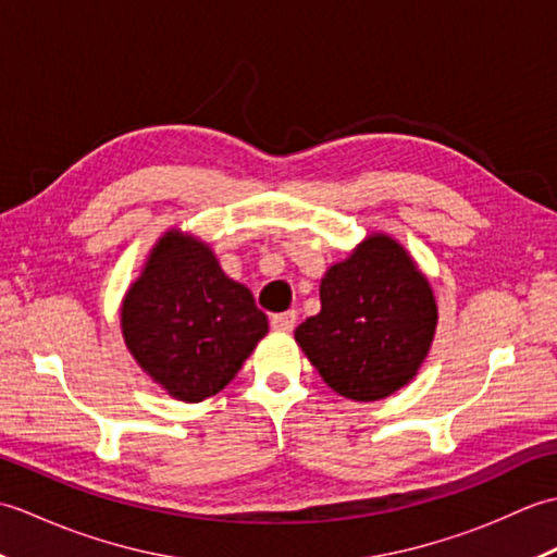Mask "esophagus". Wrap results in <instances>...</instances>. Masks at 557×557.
<instances>
[{
	"label": "esophagus",
	"mask_w": 557,
	"mask_h": 557,
	"mask_svg": "<svg viewBox=\"0 0 557 557\" xmlns=\"http://www.w3.org/2000/svg\"><path fill=\"white\" fill-rule=\"evenodd\" d=\"M272 330H280V333H292L294 325H297V311H285L270 318Z\"/></svg>",
	"instance_id": "1"
}]
</instances>
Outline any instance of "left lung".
Masks as SVG:
<instances>
[{
    "label": "left lung",
    "mask_w": 557,
    "mask_h": 557,
    "mask_svg": "<svg viewBox=\"0 0 557 557\" xmlns=\"http://www.w3.org/2000/svg\"><path fill=\"white\" fill-rule=\"evenodd\" d=\"M437 304L395 236L373 232L321 280V313L294 330L327 387L354 401L395 395L429 357Z\"/></svg>",
    "instance_id": "8db88e82"
}]
</instances>
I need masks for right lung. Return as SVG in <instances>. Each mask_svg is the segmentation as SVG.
I'll list each match as a JSON object with an SVG mask.
<instances>
[{
  "label": "right lung",
  "instance_id": "1",
  "mask_svg": "<svg viewBox=\"0 0 557 557\" xmlns=\"http://www.w3.org/2000/svg\"><path fill=\"white\" fill-rule=\"evenodd\" d=\"M122 337L136 363L180 401L218 395L268 335V315L224 275L210 244L168 230L122 301Z\"/></svg>",
  "mask_w": 557,
  "mask_h": 557
}]
</instances>
